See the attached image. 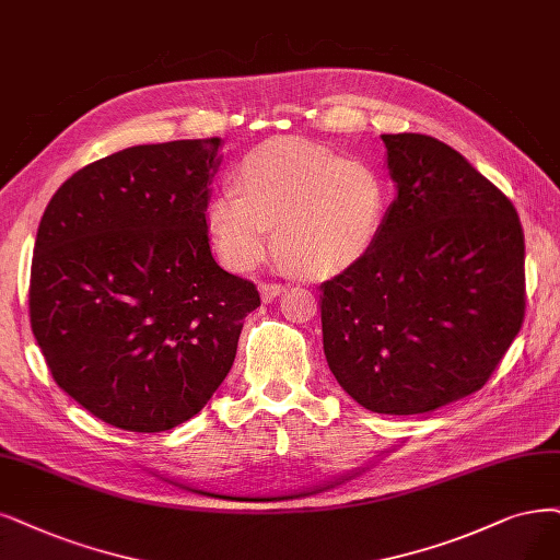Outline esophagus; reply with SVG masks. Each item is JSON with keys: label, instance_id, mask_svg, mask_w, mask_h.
I'll return each mask as SVG.
<instances>
[{"label": "esophagus", "instance_id": "1", "mask_svg": "<svg viewBox=\"0 0 560 560\" xmlns=\"http://www.w3.org/2000/svg\"><path fill=\"white\" fill-rule=\"evenodd\" d=\"M283 291H285V285H281V283H260V298H262V302H272Z\"/></svg>", "mask_w": 560, "mask_h": 560}]
</instances>
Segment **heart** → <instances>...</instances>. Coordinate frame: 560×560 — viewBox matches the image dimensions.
I'll return each mask as SVG.
<instances>
[{
  "label": "heart",
  "instance_id": "b5f03b06",
  "mask_svg": "<svg viewBox=\"0 0 560 560\" xmlns=\"http://www.w3.org/2000/svg\"><path fill=\"white\" fill-rule=\"evenodd\" d=\"M233 184L207 202L205 225L235 272L262 260L272 225L277 262L314 279L358 265L381 233L385 189L376 171L314 140H262L237 161Z\"/></svg>",
  "mask_w": 560,
  "mask_h": 560
}]
</instances>
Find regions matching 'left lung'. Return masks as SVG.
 <instances>
[{
    "label": "left lung",
    "instance_id": "left-lung-1",
    "mask_svg": "<svg viewBox=\"0 0 560 560\" xmlns=\"http://www.w3.org/2000/svg\"><path fill=\"white\" fill-rule=\"evenodd\" d=\"M397 196L371 252L320 285L337 383L383 416L478 392L524 320V233L514 205L450 144L383 133Z\"/></svg>",
    "mask_w": 560,
    "mask_h": 560
}]
</instances>
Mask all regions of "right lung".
Wrapping results in <instances>:
<instances>
[{
    "mask_svg": "<svg viewBox=\"0 0 560 560\" xmlns=\"http://www.w3.org/2000/svg\"><path fill=\"white\" fill-rule=\"evenodd\" d=\"M221 140H173L71 175L38 223L32 332L55 383L106 424L191 420L231 371L256 285L228 275L205 225Z\"/></svg>",
    "mask_w": 560,
    "mask_h": 560,
    "instance_id": "1",
    "label": "right lung"
}]
</instances>
